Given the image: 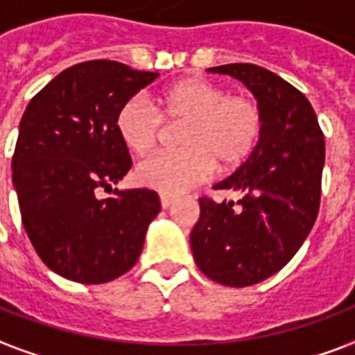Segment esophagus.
Returning <instances> with one entry per match:
<instances>
[{
	"label": "esophagus",
	"mask_w": 355,
	"mask_h": 355,
	"mask_svg": "<svg viewBox=\"0 0 355 355\" xmlns=\"http://www.w3.org/2000/svg\"><path fill=\"white\" fill-rule=\"evenodd\" d=\"M159 201H162V209H169L171 205L175 203V198H171V196H162V198H159Z\"/></svg>",
	"instance_id": "1"
}]
</instances>
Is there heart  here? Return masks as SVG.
Segmentation results:
<instances>
[{"instance_id":"1","label":"heart","mask_w":355,"mask_h":355,"mask_svg":"<svg viewBox=\"0 0 355 355\" xmlns=\"http://www.w3.org/2000/svg\"><path fill=\"white\" fill-rule=\"evenodd\" d=\"M167 124H184L182 150L146 159L135 171L139 184L177 196L209 180L216 169H235L258 146L263 111L248 94H227L205 78H182L154 99L133 96L116 114V131L135 156H150Z\"/></svg>"}]
</instances>
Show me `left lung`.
<instances>
[{"label":"left lung","mask_w":355,"mask_h":355,"mask_svg":"<svg viewBox=\"0 0 355 355\" xmlns=\"http://www.w3.org/2000/svg\"><path fill=\"white\" fill-rule=\"evenodd\" d=\"M239 78L263 111V131L250 157L214 190L239 201L199 199L191 230L196 263L205 277L231 288L258 284L290 261L320 211L324 133L311 101L272 71L254 64L211 67Z\"/></svg>","instance_id":"1"}]
</instances>
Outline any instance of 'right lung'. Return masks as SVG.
Instances as JSON below:
<instances>
[{"label":"right lung","mask_w":355,"mask_h":355,"mask_svg":"<svg viewBox=\"0 0 355 355\" xmlns=\"http://www.w3.org/2000/svg\"><path fill=\"white\" fill-rule=\"evenodd\" d=\"M157 77L120 62L90 60L62 71L26 107L12 184L24 230L60 277L103 284L137 263L162 205L154 190H112L131 169L116 114ZM101 189L112 198H99Z\"/></svg>","instance_id":"right-lung-1"}]
</instances>
